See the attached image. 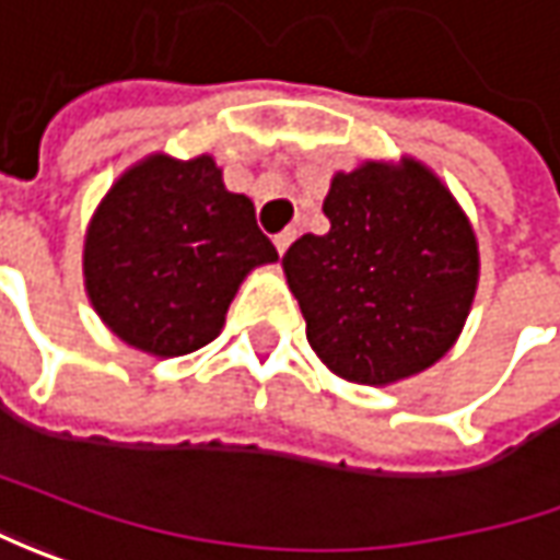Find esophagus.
Wrapping results in <instances>:
<instances>
[{
    "instance_id": "1",
    "label": "esophagus",
    "mask_w": 560,
    "mask_h": 560,
    "mask_svg": "<svg viewBox=\"0 0 560 560\" xmlns=\"http://www.w3.org/2000/svg\"><path fill=\"white\" fill-rule=\"evenodd\" d=\"M294 238H298V229H284V232H279V235H276V250H279V254H284V250L291 247V242H294Z\"/></svg>"
}]
</instances>
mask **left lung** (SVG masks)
Instances as JSON below:
<instances>
[{
    "label": "left lung",
    "mask_w": 560,
    "mask_h": 560,
    "mask_svg": "<svg viewBox=\"0 0 560 560\" xmlns=\"http://www.w3.org/2000/svg\"><path fill=\"white\" fill-rule=\"evenodd\" d=\"M322 210L331 229L281 257L310 347L353 384L421 375L453 350L477 294L468 213L415 158L335 173Z\"/></svg>",
    "instance_id": "obj_1"
}]
</instances>
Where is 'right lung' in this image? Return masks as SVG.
I'll list each match as a JSON object with an SVG mask.
<instances>
[{"label":"right lung","mask_w":560,"mask_h":560,"mask_svg":"<svg viewBox=\"0 0 560 560\" xmlns=\"http://www.w3.org/2000/svg\"><path fill=\"white\" fill-rule=\"evenodd\" d=\"M279 250L254 201L229 191L210 154H148L117 176L83 238V284L98 318L148 357L217 338L242 281Z\"/></svg>","instance_id":"add662e5"}]
</instances>
